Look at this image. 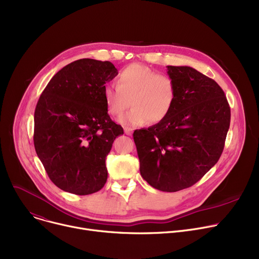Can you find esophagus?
I'll list each match as a JSON object with an SVG mask.
<instances>
[{"label":"esophagus","mask_w":259,"mask_h":259,"mask_svg":"<svg viewBox=\"0 0 259 259\" xmlns=\"http://www.w3.org/2000/svg\"><path fill=\"white\" fill-rule=\"evenodd\" d=\"M125 133L127 135H131L132 134V129H129V128H125Z\"/></svg>","instance_id":"obj_1"}]
</instances>
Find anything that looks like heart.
Here are the masks:
<instances>
[{
    "instance_id": "1",
    "label": "heart",
    "mask_w": 259,
    "mask_h": 259,
    "mask_svg": "<svg viewBox=\"0 0 259 259\" xmlns=\"http://www.w3.org/2000/svg\"><path fill=\"white\" fill-rule=\"evenodd\" d=\"M176 97L178 88L171 76L139 64L124 68L116 77V86L106 85L104 88L107 109L113 116L124 112L130 101L132 109L119 118L125 127L164 120L171 112Z\"/></svg>"
}]
</instances>
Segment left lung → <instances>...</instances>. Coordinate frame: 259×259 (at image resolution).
I'll list each match as a JSON object with an SVG mask.
<instances>
[{"mask_svg": "<svg viewBox=\"0 0 259 259\" xmlns=\"http://www.w3.org/2000/svg\"><path fill=\"white\" fill-rule=\"evenodd\" d=\"M178 88L169 115L133 139L142 178L164 192L193 186L219 161L231 110L216 81L188 66H168Z\"/></svg>", "mask_w": 259, "mask_h": 259, "instance_id": "1", "label": "left lung"}]
</instances>
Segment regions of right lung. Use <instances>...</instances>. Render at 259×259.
<instances>
[{"mask_svg": "<svg viewBox=\"0 0 259 259\" xmlns=\"http://www.w3.org/2000/svg\"><path fill=\"white\" fill-rule=\"evenodd\" d=\"M116 75L110 62L81 59L62 68L40 94L34 111L35 152L63 191L88 195L107 182L106 156L124 134L104 99L105 84Z\"/></svg>", "mask_w": 259, "mask_h": 259, "instance_id": "1", "label": "right lung"}]
</instances>
